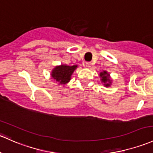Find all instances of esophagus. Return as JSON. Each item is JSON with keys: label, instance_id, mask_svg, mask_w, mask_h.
Segmentation results:
<instances>
[{"label": "esophagus", "instance_id": "34e87169", "mask_svg": "<svg viewBox=\"0 0 153 153\" xmlns=\"http://www.w3.org/2000/svg\"><path fill=\"white\" fill-rule=\"evenodd\" d=\"M85 66H86V67H88V68H90V67H91V62H86V63H85Z\"/></svg>", "mask_w": 153, "mask_h": 153}]
</instances>
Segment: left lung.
Returning a JSON list of instances; mask_svg holds the SVG:
<instances>
[{"label": "left lung", "instance_id": "obj_1", "mask_svg": "<svg viewBox=\"0 0 153 153\" xmlns=\"http://www.w3.org/2000/svg\"><path fill=\"white\" fill-rule=\"evenodd\" d=\"M100 79L101 83L105 86V87H110L111 85L112 84V79L111 78L110 74L105 70L100 72L99 74Z\"/></svg>", "mask_w": 153, "mask_h": 153}]
</instances>
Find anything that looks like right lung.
<instances>
[{
	"mask_svg": "<svg viewBox=\"0 0 153 153\" xmlns=\"http://www.w3.org/2000/svg\"><path fill=\"white\" fill-rule=\"evenodd\" d=\"M78 65L70 66L67 64L56 66L51 71V76L57 82L59 85H65L71 80L72 73L78 68Z\"/></svg>",
	"mask_w": 153,
	"mask_h": 153,
	"instance_id": "1",
	"label": "right lung"
}]
</instances>
